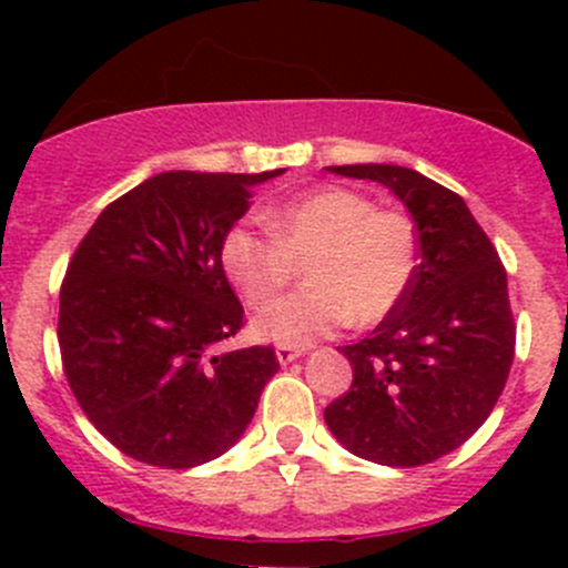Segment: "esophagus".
<instances>
[{"mask_svg":"<svg viewBox=\"0 0 568 568\" xmlns=\"http://www.w3.org/2000/svg\"><path fill=\"white\" fill-rule=\"evenodd\" d=\"M274 354H277L280 363L288 365V363H294L296 357H302V348H296V346H285V343H280L277 352H274Z\"/></svg>","mask_w":568,"mask_h":568,"instance_id":"esophagus-1","label":"esophagus"}]
</instances>
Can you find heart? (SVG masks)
I'll return each mask as SVG.
<instances>
[{
    "label": "heart",
    "mask_w": 568,
    "mask_h": 568,
    "mask_svg": "<svg viewBox=\"0 0 568 568\" xmlns=\"http://www.w3.org/2000/svg\"><path fill=\"white\" fill-rule=\"evenodd\" d=\"M268 231L236 225L220 247L222 268L244 305L265 311L306 263V282L291 301L257 318V332L305 346L348 321L374 326L404 302L420 263V239L406 211L379 209L348 186H318L266 216Z\"/></svg>",
    "instance_id": "obj_1"
}]
</instances>
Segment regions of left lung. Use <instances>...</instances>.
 I'll list each match as a JSON object with an SVG mask.
<instances>
[{"instance_id": "8db88e82", "label": "left lung", "mask_w": 568, "mask_h": 568, "mask_svg": "<svg viewBox=\"0 0 568 568\" xmlns=\"http://www.w3.org/2000/svg\"><path fill=\"white\" fill-rule=\"evenodd\" d=\"M332 173L390 189L415 220L420 263L390 316L341 348L354 382L324 420L354 456L420 467L467 443L506 387L517 346L506 266L443 183L398 164H343Z\"/></svg>"}]
</instances>
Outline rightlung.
Listing matches in <instances>:
<instances>
[{
	"label": "right lung",
	"instance_id": "1",
	"mask_svg": "<svg viewBox=\"0 0 568 568\" xmlns=\"http://www.w3.org/2000/svg\"><path fill=\"white\" fill-rule=\"evenodd\" d=\"M272 173H159L106 205L60 285L57 341L88 420L136 462L186 469L250 426L277 374L272 346L225 352L244 307L225 233Z\"/></svg>",
	"mask_w": 568,
	"mask_h": 568
}]
</instances>
